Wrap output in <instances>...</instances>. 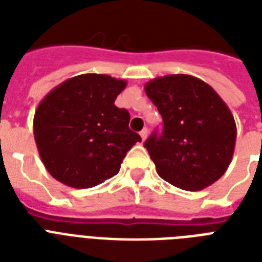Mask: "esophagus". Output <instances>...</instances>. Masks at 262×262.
Wrapping results in <instances>:
<instances>
[{"label":"esophagus","instance_id":"esophagus-1","mask_svg":"<svg viewBox=\"0 0 262 262\" xmlns=\"http://www.w3.org/2000/svg\"><path fill=\"white\" fill-rule=\"evenodd\" d=\"M140 136H141V139H143V141L145 139H147V136H148V129H147V127H144L143 130L140 132Z\"/></svg>","mask_w":262,"mask_h":262}]
</instances>
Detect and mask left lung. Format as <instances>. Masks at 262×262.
Listing matches in <instances>:
<instances>
[{
	"label": "left lung",
	"instance_id": "1",
	"mask_svg": "<svg viewBox=\"0 0 262 262\" xmlns=\"http://www.w3.org/2000/svg\"><path fill=\"white\" fill-rule=\"evenodd\" d=\"M163 118V132L144 143L160 178L183 190H203L231 163L236 125L211 85L189 75H167L145 84Z\"/></svg>",
	"mask_w": 262,
	"mask_h": 262
}]
</instances>
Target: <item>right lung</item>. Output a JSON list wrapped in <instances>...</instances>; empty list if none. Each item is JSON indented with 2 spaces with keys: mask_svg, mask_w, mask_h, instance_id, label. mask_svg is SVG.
Masks as SVG:
<instances>
[{
  "mask_svg": "<svg viewBox=\"0 0 262 262\" xmlns=\"http://www.w3.org/2000/svg\"><path fill=\"white\" fill-rule=\"evenodd\" d=\"M126 81L87 73L51 90L34 115L39 155L53 178L88 189L118 174L126 152L141 141L130 115L114 102Z\"/></svg>",
  "mask_w": 262,
  "mask_h": 262,
  "instance_id": "add662e5",
  "label": "right lung"
}]
</instances>
